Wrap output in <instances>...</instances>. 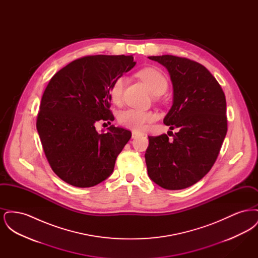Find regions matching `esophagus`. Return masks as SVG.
I'll return each instance as SVG.
<instances>
[{
  "mask_svg": "<svg viewBox=\"0 0 258 258\" xmlns=\"http://www.w3.org/2000/svg\"><path fill=\"white\" fill-rule=\"evenodd\" d=\"M139 135H141L140 133H138V132H135V131H134V132H133V135H132V137H133V138H136V137H138Z\"/></svg>",
  "mask_w": 258,
  "mask_h": 258,
  "instance_id": "34e87169",
  "label": "esophagus"
}]
</instances>
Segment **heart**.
Listing matches in <instances>:
<instances>
[{
  "label": "heart",
  "mask_w": 258,
  "mask_h": 258,
  "mask_svg": "<svg viewBox=\"0 0 258 258\" xmlns=\"http://www.w3.org/2000/svg\"><path fill=\"white\" fill-rule=\"evenodd\" d=\"M138 76L145 82L151 92L155 95L163 94L168 82L166 77L155 68H145L138 72ZM125 83V78L120 76L116 78L110 87V98L113 102L119 103L123 96V87ZM157 119V114L152 111H143L135 108H128L120 112L118 115V121L124 126L135 130L142 131L146 128L148 124L153 123Z\"/></svg>",
  "instance_id": "heart-1"
}]
</instances>
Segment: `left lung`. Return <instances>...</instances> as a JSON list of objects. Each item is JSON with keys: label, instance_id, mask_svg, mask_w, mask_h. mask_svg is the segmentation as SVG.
<instances>
[{"label": "left lung", "instance_id": "8db88e82", "mask_svg": "<svg viewBox=\"0 0 258 258\" xmlns=\"http://www.w3.org/2000/svg\"><path fill=\"white\" fill-rule=\"evenodd\" d=\"M149 59L170 74L173 105L163 123L179 132L172 139L148 136V175L165 189H183L201 180L220 154L227 133L225 96L217 79L197 61L172 55Z\"/></svg>", "mask_w": 258, "mask_h": 258}]
</instances>
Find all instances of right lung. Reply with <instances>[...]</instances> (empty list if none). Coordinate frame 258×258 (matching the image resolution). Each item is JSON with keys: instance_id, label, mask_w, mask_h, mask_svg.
I'll return each mask as SVG.
<instances>
[{"instance_id": "right-lung-1", "label": "right lung", "mask_w": 258, "mask_h": 258, "mask_svg": "<svg viewBox=\"0 0 258 258\" xmlns=\"http://www.w3.org/2000/svg\"><path fill=\"white\" fill-rule=\"evenodd\" d=\"M133 56H85L50 79L39 105L37 130L52 170L68 184L90 187L107 179L132 133L113 124L98 134L95 124L114 120L113 81L135 66Z\"/></svg>"}]
</instances>
